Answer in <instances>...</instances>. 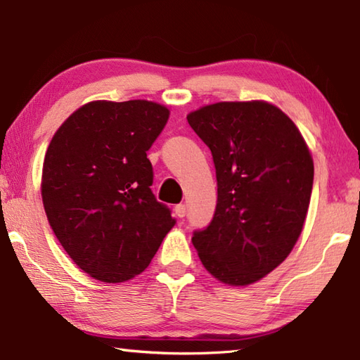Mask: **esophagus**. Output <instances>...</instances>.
<instances>
[{
	"mask_svg": "<svg viewBox=\"0 0 360 360\" xmlns=\"http://www.w3.org/2000/svg\"><path fill=\"white\" fill-rule=\"evenodd\" d=\"M174 212H176V216H178L179 219H182V217H186V214H187V208H186V205H176L174 206Z\"/></svg>",
	"mask_w": 360,
	"mask_h": 360,
	"instance_id": "1",
	"label": "esophagus"
}]
</instances>
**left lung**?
I'll return each instance as SVG.
<instances>
[{
    "label": "left lung",
    "instance_id": "obj_1",
    "mask_svg": "<svg viewBox=\"0 0 360 360\" xmlns=\"http://www.w3.org/2000/svg\"><path fill=\"white\" fill-rule=\"evenodd\" d=\"M216 168L217 205L192 243L219 281L248 285L295 246L313 191L314 165L294 122L266 101H222L187 115Z\"/></svg>",
    "mask_w": 360,
    "mask_h": 360
}]
</instances>
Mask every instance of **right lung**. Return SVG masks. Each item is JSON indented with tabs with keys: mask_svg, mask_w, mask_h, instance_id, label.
Here are the masks:
<instances>
[{
	"mask_svg": "<svg viewBox=\"0 0 360 360\" xmlns=\"http://www.w3.org/2000/svg\"><path fill=\"white\" fill-rule=\"evenodd\" d=\"M169 111L146 100L92 101L49 144L41 195L60 245L87 275L124 283L144 271L176 224L157 202L148 158Z\"/></svg>",
	"mask_w": 360,
	"mask_h": 360,
	"instance_id": "obj_1",
	"label": "right lung"
}]
</instances>
